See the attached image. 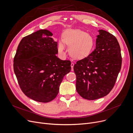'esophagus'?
Masks as SVG:
<instances>
[{
    "label": "esophagus",
    "mask_w": 133,
    "mask_h": 133,
    "mask_svg": "<svg viewBox=\"0 0 133 133\" xmlns=\"http://www.w3.org/2000/svg\"><path fill=\"white\" fill-rule=\"evenodd\" d=\"M74 63L73 62H72L71 63V68H72V71H73V67H74Z\"/></svg>",
    "instance_id": "esophagus-1"
}]
</instances>
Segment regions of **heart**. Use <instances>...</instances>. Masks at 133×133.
I'll use <instances>...</instances> for the list:
<instances>
[{"label":"heart","mask_w":133,"mask_h":133,"mask_svg":"<svg viewBox=\"0 0 133 133\" xmlns=\"http://www.w3.org/2000/svg\"><path fill=\"white\" fill-rule=\"evenodd\" d=\"M62 41L69 48V53L75 58H81L87 54L93 45L92 37L80 30H67L62 35ZM65 46L62 41L58 44V51L64 54Z\"/></svg>","instance_id":"1"}]
</instances>
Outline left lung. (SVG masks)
I'll list each match as a JSON object with an SVG mask.
<instances>
[{
  "instance_id": "1",
  "label": "left lung",
  "mask_w": 133,
  "mask_h": 133,
  "mask_svg": "<svg viewBox=\"0 0 133 133\" xmlns=\"http://www.w3.org/2000/svg\"><path fill=\"white\" fill-rule=\"evenodd\" d=\"M94 50L74 66L76 89L87 100L101 98L114 86L122 65L121 48L113 34L100 30Z\"/></svg>"
}]
</instances>
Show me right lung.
Instances as JSON below:
<instances>
[{
  "instance_id": "right-lung-1",
  "label": "right lung",
  "mask_w": 133,
  "mask_h": 133,
  "mask_svg": "<svg viewBox=\"0 0 133 133\" xmlns=\"http://www.w3.org/2000/svg\"><path fill=\"white\" fill-rule=\"evenodd\" d=\"M47 30L24 37L18 45L13 69L23 92L30 98L48 102L57 96L64 76L71 70L69 60H61L58 43Z\"/></svg>"
}]
</instances>
